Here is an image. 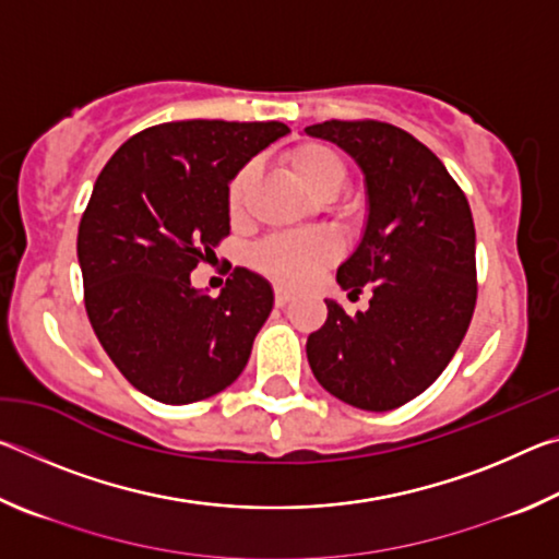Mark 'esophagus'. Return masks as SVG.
<instances>
[{
    "instance_id": "esophagus-1",
    "label": "esophagus",
    "mask_w": 559,
    "mask_h": 559,
    "mask_svg": "<svg viewBox=\"0 0 559 559\" xmlns=\"http://www.w3.org/2000/svg\"><path fill=\"white\" fill-rule=\"evenodd\" d=\"M273 296H276V306H286V302L293 300V290L286 288V286H276Z\"/></svg>"
}]
</instances>
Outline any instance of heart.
Segmentation results:
<instances>
[{
    "mask_svg": "<svg viewBox=\"0 0 559 559\" xmlns=\"http://www.w3.org/2000/svg\"><path fill=\"white\" fill-rule=\"evenodd\" d=\"M290 175L308 194L323 197L337 192L345 179V167L340 157L323 143H300L286 155ZM251 169L243 167L226 185V210L241 216L246 194H249ZM340 257V241L330 231H302V234H278L261 241L251 253L253 266L269 273L271 278L302 286L316 278L320 271L330 266Z\"/></svg>",
    "mask_w": 559,
    "mask_h": 559,
    "instance_id": "heart-1",
    "label": "heart"
}]
</instances>
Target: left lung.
Instances as JSON below:
<instances>
[{"label":"left lung","instance_id":"left-lung-1","mask_svg":"<svg viewBox=\"0 0 559 559\" xmlns=\"http://www.w3.org/2000/svg\"><path fill=\"white\" fill-rule=\"evenodd\" d=\"M308 135L333 140L362 167L370 216L357 251L337 269L349 298L372 293L365 313L328 302L310 333V370L325 390L367 412L419 396L447 370L476 308V229L441 159L382 120H325Z\"/></svg>","mask_w":559,"mask_h":559}]
</instances>
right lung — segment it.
<instances>
[{
	"mask_svg": "<svg viewBox=\"0 0 559 559\" xmlns=\"http://www.w3.org/2000/svg\"><path fill=\"white\" fill-rule=\"evenodd\" d=\"M288 126L177 120L140 130L96 179L79 224L83 302L112 365L163 404L229 386L249 362L273 290L236 266L216 298L189 283L229 236L226 185Z\"/></svg>",
	"mask_w": 559,
	"mask_h": 559,
	"instance_id": "obj_1",
	"label": "right lung"
}]
</instances>
